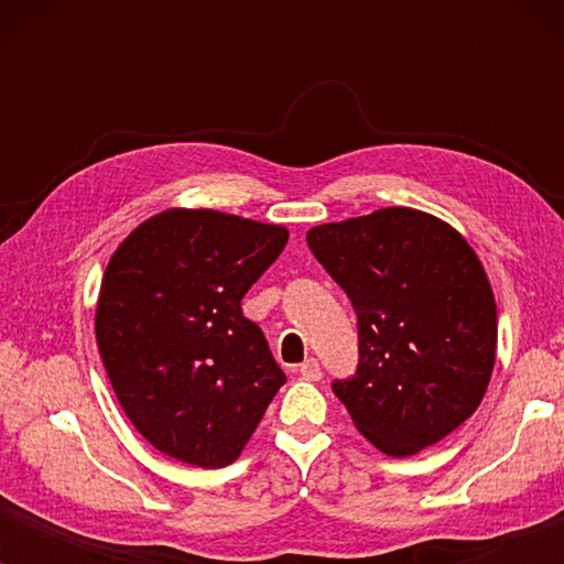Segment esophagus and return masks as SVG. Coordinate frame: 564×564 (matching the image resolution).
<instances>
[{"instance_id":"obj_1","label":"esophagus","mask_w":564,"mask_h":564,"mask_svg":"<svg viewBox=\"0 0 564 564\" xmlns=\"http://www.w3.org/2000/svg\"><path fill=\"white\" fill-rule=\"evenodd\" d=\"M300 375H303V380H307V382H318L321 380V365H318V359H305L303 365H300Z\"/></svg>"}]
</instances>
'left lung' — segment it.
<instances>
[{
	"label": "left lung",
	"instance_id": "obj_1",
	"mask_svg": "<svg viewBox=\"0 0 564 564\" xmlns=\"http://www.w3.org/2000/svg\"><path fill=\"white\" fill-rule=\"evenodd\" d=\"M307 246L357 313V372L330 384L354 426L390 457L449 436L496 365V297L473 246L413 207L315 226Z\"/></svg>",
	"mask_w": 564,
	"mask_h": 564
}]
</instances>
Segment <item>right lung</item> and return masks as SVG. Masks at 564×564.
<instances>
[{
	"label": "right lung",
	"mask_w": 564,
	"mask_h": 564,
	"mask_svg": "<svg viewBox=\"0 0 564 564\" xmlns=\"http://www.w3.org/2000/svg\"><path fill=\"white\" fill-rule=\"evenodd\" d=\"M288 228L172 207L112 253L95 330L115 395L145 442L195 467L243 452L284 372L241 311Z\"/></svg>",
	"instance_id": "1"
}]
</instances>
